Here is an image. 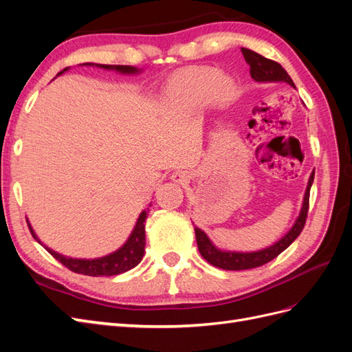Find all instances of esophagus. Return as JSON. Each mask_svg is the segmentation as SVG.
<instances>
[{
  "mask_svg": "<svg viewBox=\"0 0 352 352\" xmlns=\"http://www.w3.org/2000/svg\"><path fill=\"white\" fill-rule=\"evenodd\" d=\"M172 180L176 184H185L188 180V173L186 172H182V170H179V172H175L172 175Z\"/></svg>",
  "mask_w": 352,
  "mask_h": 352,
  "instance_id": "34e87169",
  "label": "esophagus"
}]
</instances>
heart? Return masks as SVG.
I'll return each instance as SVG.
<instances>
[{"label": "heart", "mask_w": 352, "mask_h": 352, "mask_svg": "<svg viewBox=\"0 0 352 352\" xmlns=\"http://www.w3.org/2000/svg\"><path fill=\"white\" fill-rule=\"evenodd\" d=\"M233 83L225 73L214 67L194 66L176 72L163 89V102L176 113H192L206 102L226 101L232 97Z\"/></svg>", "instance_id": "heart-1"}]
</instances>
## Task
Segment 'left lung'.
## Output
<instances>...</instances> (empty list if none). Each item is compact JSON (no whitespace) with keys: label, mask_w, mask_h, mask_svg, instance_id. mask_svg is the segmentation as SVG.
<instances>
[{"label":"left lung","mask_w":352,"mask_h":352,"mask_svg":"<svg viewBox=\"0 0 352 352\" xmlns=\"http://www.w3.org/2000/svg\"><path fill=\"white\" fill-rule=\"evenodd\" d=\"M241 51L245 61L250 65L251 78L255 82H286L295 88L291 76L286 73V70L279 65V63L265 58L248 48H241ZM313 180H314V172L311 173L310 179H308V185L304 194L300 216H298V219L295 220L291 230L276 243L255 252L221 251L212 245V242L208 239V236L204 232H202L199 228H195V236H197V245H198L199 254L210 264L214 265V267H219L223 270H247V269L260 267V265L272 261L273 258L278 257L280 252H283L287 247H289V245L300 236V233L302 232L305 219H307V212H308V201H310V189L313 185Z\"/></svg>","instance_id":"8db88e82"}]
</instances>
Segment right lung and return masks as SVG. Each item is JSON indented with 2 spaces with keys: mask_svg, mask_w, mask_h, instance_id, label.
<instances>
[{
  "mask_svg": "<svg viewBox=\"0 0 352 352\" xmlns=\"http://www.w3.org/2000/svg\"><path fill=\"white\" fill-rule=\"evenodd\" d=\"M83 66H97L105 70H116L122 74H135L140 73V69H136L133 66H111V65H94V63H83ZM69 67H66L65 70H61L57 76L63 74L65 72H67ZM151 207V204H150ZM148 216V210H144L140 217L136 220V225L131 233L129 239H127L123 247H120L117 251L104 255V257L100 258H91V260H85V258H72V257H66V255H61L56 251H52L48 247H44L52 257L56 260H58L63 265L74 273H80V274H87V276H114V274H120L124 273L127 270H131L133 267H136L138 264L141 263L144 252H145V219ZM28 221V220H26ZM29 230L39 243L41 241L38 239V236L35 235L34 229H32L30 223L28 221Z\"/></svg>",
  "mask_w": 352,
  "mask_h": 352,
  "instance_id": "right-lung-1",
  "label": "right lung"
}]
</instances>
